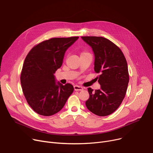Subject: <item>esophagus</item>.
<instances>
[{
  "mask_svg": "<svg viewBox=\"0 0 153 153\" xmlns=\"http://www.w3.org/2000/svg\"><path fill=\"white\" fill-rule=\"evenodd\" d=\"M74 90H75L76 91L82 90L84 89V88H83V87H80V86H79V85H74Z\"/></svg>",
  "mask_w": 153,
  "mask_h": 153,
  "instance_id": "1",
  "label": "esophagus"
}]
</instances>
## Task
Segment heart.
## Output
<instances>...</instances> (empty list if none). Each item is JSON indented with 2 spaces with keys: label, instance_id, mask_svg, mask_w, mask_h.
Listing matches in <instances>:
<instances>
[{
  "label": "heart",
  "instance_id": "obj_1",
  "mask_svg": "<svg viewBox=\"0 0 153 153\" xmlns=\"http://www.w3.org/2000/svg\"><path fill=\"white\" fill-rule=\"evenodd\" d=\"M84 53H82V54H84Z\"/></svg>",
  "mask_w": 153,
  "mask_h": 153
}]
</instances>
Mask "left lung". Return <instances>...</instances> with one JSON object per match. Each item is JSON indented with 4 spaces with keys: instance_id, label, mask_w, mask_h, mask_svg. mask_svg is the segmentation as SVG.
Returning <instances> with one entry per match:
<instances>
[{
    "instance_id": "obj_1",
    "label": "left lung",
    "mask_w": 153,
    "mask_h": 153,
    "mask_svg": "<svg viewBox=\"0 0 153 153\" xmlns=\"http://www.w3.org/2000/svg\"><path fill=\"white\" fill-rule=\"evenodd\" d=\"M81 38L92 48L94 70L100 74L98 77L100 88L94 91L88 88L90 96L86 106L97 116H108L119 108L126 94L129 81L126 59L120 49L105 37Z\"/></svg>"
}]
</instances>
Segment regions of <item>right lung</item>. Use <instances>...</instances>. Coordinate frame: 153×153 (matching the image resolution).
I'll return each instance as SVG.
<instances>
[{
    "label": "right lung",
    "mask_w": 153,
    "mask_h": 153,
    "mask_svg": "<svg viewBox=\"0 0 153 153\" xmlns=\"http://www.w3.org/2000/svg\"><path fill=\"white\" fill-rule=\"evenodd\" d=\"M79 37L52 38L30 50L25 58L21 84L29 105L44 116H52L65 106L74 90L70 84L56 81V71L62 66L67 49Z\"/></svg>",
    "instance_id": "obj_1"
}]
</instances>
